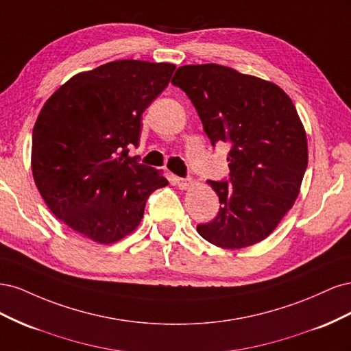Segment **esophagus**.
<instances>
[{
    "mask_svg": "<svg viewBox=\"0 0 351 351\" xmlns=\"http://www.w3.org/2000/svg\"><path fill=\"white\" fill-rule=\"evenodd\" d=\"M176 180V184H177V187L178 189H182V190H187V189H190L193 186V182L190 178H182V177H176L174 178Z\"/></svg>",
    "mask_w": 351,
    "mask_h": 351,
    "instance_id": "obj_1",
    "label": "esophagus"
}]
</instances>
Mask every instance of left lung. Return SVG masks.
I'll return each mask as SVG.
<instances>
[{
  "label": "left lung",
  "instance_id": "obj_1",
  "mask_svg": "<svg viewBox=\"0 0 351 351\" xmlns=\"http://www.w3.org/2000/svg\"><path fill=\"white\" fill-rule=\"evenodd\" d=\"M171 83L195 105L212 145L231 146V183L208 180L221 206L197 232L231 250L265 240L294 205L309 159L293 101L278 84L219 64L182 66Z\"/></svg>",
  "mask_w": 351,
  "mask_h": 351
}]
</instances>
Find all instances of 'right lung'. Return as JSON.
I'll use <instances>...</instances> for the list:
<instances>
[{
	"label": "right lung",
	"mask_w": 351,
	"mask_h": 351,
	"mask_svg": "<svg viewBox=\"0 0 351 351\" xmlns=\"http://www.w3.org/2000/svg\"><path fill=\"white\" fill-rule=\"evenodd\" d=\"M171 62L117 60L74 74L42 107L32 136V174L62 224L99 244L139 227L146 200L168 186L161 169L129 156L142 114L169 83Z\"/></svg>",
	"instance_id": "1"
}]
</instances>
